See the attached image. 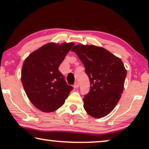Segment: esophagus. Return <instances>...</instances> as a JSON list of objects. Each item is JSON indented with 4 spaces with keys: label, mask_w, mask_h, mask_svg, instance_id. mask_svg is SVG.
<instances>
[{
    "label": "esophagus",
    "mask_w": 149,
    "mask_h": 149,
    "mask_svg": "<svg viewBox=\"0 0 149 149\" xmlns=\"http://www.w3.org/2000/svg\"><path fill=\"white\" fill-rule=\"evenodd\" d=\"M78 87H79V85H78V83H76L74 85H73V88L74 89H77Z\"/></svg>",
    "instance_id": "1"
}]
</instances>
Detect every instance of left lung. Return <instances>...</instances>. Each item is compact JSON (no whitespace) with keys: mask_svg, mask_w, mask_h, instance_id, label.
<instances>
[{"mask_svg":"<svg viewBox=\"0 0 149 149\" xmlns=\"http://www.w3.org/2000/svg\"><path fill=\"white\" fill-rule=\"evenodd\" d=\"M71 51L80 58L90 78V92L83 99L85 110L95 118L104 117L120 99L127 70L119 57L102 47L76 45Z\"/></svg>","mask_w":149,"mask_h":149,"instance_id":"8db88e82","label":"left lung"}]
</instances>
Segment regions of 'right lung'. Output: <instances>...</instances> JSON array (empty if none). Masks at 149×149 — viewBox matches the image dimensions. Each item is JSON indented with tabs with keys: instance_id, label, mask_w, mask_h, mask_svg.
<instances>
[{
	"instance_id": "add662e5",
	"label": "right lung",
	"mask_w": 149,
	"mask_h": 149,
	"mask_svg": "<svg viewBox=\"0 0 149 149\" xmlns=\"http://www.w3.org/2000/svg\"><path fill=\"white\" fill-rule=\"evenodd\" d=\"M73 45V42H49L31 53L24 61L21 73L24 89L30 102L42 112L57 110L72 90L59 67Z\"/></svg>"
}]
</instances>
